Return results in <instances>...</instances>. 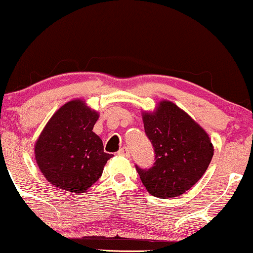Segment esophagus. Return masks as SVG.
<instances>
[{
  "label": "esophagus",
  "instance_id": "esophagus-1",
  "mask_svg": "<svg viewBox=\"0 0 253 253\" xmlns=\"http://www.w3.org/2000/svg\"><path fill=\"white\" fill-rule=\"evenodd\" d=\"M118 154H119V156H124V157H127V158L130 157V152L127 147L120 148V151L118 152Z\"/></svg>",
  "mask_w": 253,
  "mask_h": 253
}]
</instances>
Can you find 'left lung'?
<instances>
[{
  "label": "left lung",
  "mask_w": 253,
  "mask_h": 253,
  "mask_svg": "<svg viewBox=\"0 0 253 253\" xmlns=\"http://www.w3.org/2000/svg\"><path fill=\"white\" fill-rule=\"evenodd\" d=\"M141 115L156 163L150 169L136 166V172L152 196L161 199L181 196L208 169L214 151L211 139L186 112L169 100H161L153 112L142 111Z\"/></svg>",
  "instance_id": "left-lung-1"
}]
</instances>
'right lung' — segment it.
<instances>
[{"label":"right lung","mask_w":253,"mask_h":253,"mask_svg":"<svg viewBox=\"0 0 253 253\" xmlns=\"http://www.w3.org/2000/svg\"><path fill=\"white\" fill-rule=\"evenodd\" d=\"M99 112L84 100L61 106L40 133L34 146L40 171L51 185L72 193H84L99 180L112 154L93 132Z\"/></svg>","instance_id":"right-lung-1"}]
</instances>
